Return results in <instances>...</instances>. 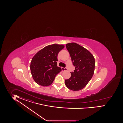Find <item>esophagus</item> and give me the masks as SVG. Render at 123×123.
<instances>
[{"instance_id":"obj_1","label":"esophagus","mask_w":123,"mask_h":123,"mask_svg":"<svg viewBox=\"0 0 123 123\" xmlns=\"http://www.w3.org/2000/svg\"><path fill=\"white\" fill-rule=\"evenodd\" d=\"M67 70L66 68H62V71H65Z\"/></svg>"}]
</instances>
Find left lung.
Returning <instances> with one entry per match:
<instances>
[{
    "label": "left lung",
    "instance_id": "obj_1",
    "mask_svg": "<svg viewBox=\"0 0 123 123\" xmlns=\"http://www.w3.org/2000/svg\"><path fill=\"white\" fill-rule=\"evenodd\" d=\"M66 46L75 68L71 72V77L65 80V84L68 89L78 91L84 88L92 78L95 59L87 49L76 43H68Z\"/></svg>",
    "mask_w": 123,
    "mask_h": 123
}]
</instances>
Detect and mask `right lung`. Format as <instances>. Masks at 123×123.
<instances>
[{
    "mask_svg": "<svg viewBox=\"0 0 123 123\" xmlns=\"http://www.w3.org/2000/svg\"><path fill=\"white\" fill-rule=\"evenodd\" d=\"M64 45L59 44L49 45L39 51L32 58L30 69L34 80L38 84L50 85L61 68L57 66L58 54Z\"/></svg>",
    "mask_w": 123,
    "mask_h": 123,
    "instance_id": "obj_1",
    "label": "right lung"
}]
</instances>
